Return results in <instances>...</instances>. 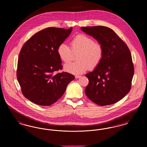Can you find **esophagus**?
Wrapping results in <instances>:
<instances>
[{
  "label": "esophagus",
  "mask_w": 147,
  "mask_h": 147,
  "mask_svg": "<svg viewBox=\"0 0 147 147\" xmlns=\"http://www.w3.org/2000/svg\"><path fill=\"white\" fill-rule=\"evenodd\" d=\"M81 77V76H75V78H76V79H78V78H80Z\"/></svg>",
  "instance_id": "1"
}]
</instances>
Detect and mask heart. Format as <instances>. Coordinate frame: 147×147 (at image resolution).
I'll return each mask as SVG.
<instances>
[{
	"mask_svg": "<svg viewBox=\"0 0 147 147\" xmlns=\"http://www.w3.org/2000/svg\"><path fill=\"white\" fill-rule=\"evenodd\" d=\"M71 49L65 43L59 45L57 53L59 58L64 63H68L72 59L74 53H78L77 59L78 61L64 65V69L71 74L79 75L85 72L89 68L94 69L101 62L104 54L102 45L95 42L90 37L79 34L76 36L70 42Z\"/></svg>",
	"mask_w": 147,
	"mask_h": 147,
	"instance_id": "heart-1",
	"label": "heart"
}]
</instances>
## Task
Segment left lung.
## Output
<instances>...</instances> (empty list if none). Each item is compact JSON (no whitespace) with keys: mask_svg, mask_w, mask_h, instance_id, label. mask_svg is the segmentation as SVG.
Masks as SVG:
<instances>
[{"mask_svg":"<svg viewBox=\"0 0 147 147\" xmlns=\"http://www.w3.org/2000/svg\"><path fill=\"white\" fill-rule=\"evenodd\" d=\"M81 30L100 43L104 49L100 64L86 74L89 84L85 92L99 106L111 105L130 91L134 75L132 56L128 46L112 29L103 26L82 27Z\"/></svg>","mask_w":147,"mask_h":147,"instance_id":"left-lung-1","label":"left lung"}]
</instances>
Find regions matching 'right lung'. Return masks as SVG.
<instances>
[{
  "label": "right lung",
  "mask_w": 147,
  "mask_h": 147,
  "mask_svg": "<svg viewBox=\"0 0 147 147\" xmlns=\"http://www.w3.org/2000/svg\"><path fill=\"white\" fill-rule=\"evenodd\" d=\"M69 29L49 28L36 33L21 48L16 76L24 96L37 105H51L62 96L74 76L62 69L59 45L70 35Z\"/></svg>",
  "instance_id": "right-lung-1"
}]
</instances>
